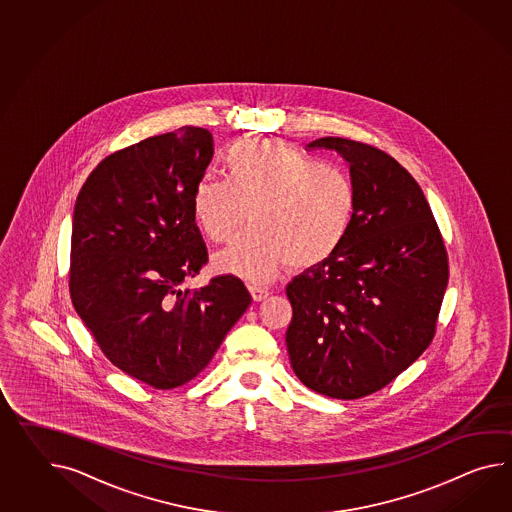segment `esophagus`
Instances as JSON below:
<instances>
[{
	"label": "esophagus",
	"instance_id": "esophagus-1",
	"mask_svg": "<svg viewBox=\"0 0 512 512\" xmlns=\"http://www.w3.org/2000/svg\"><path fill=\"white\" fill-rule=\"evenodd\" d=\"M251 298L255 301L266 300L270 296V290L268 288L261 287V285H250Z\"/></svg>",
	"mask_w": 512,
	"mask_h": 512
}]
</instances>
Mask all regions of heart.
<instances>
[{
  "label": "heart",
  "instance_id": "1",
  "mask_svg": "<svg viewBox=\"0 0 512 512\" xmlns=\"http://www.w3.org/2000/svg\"><path fill=\"white\" fill-rule=\"evenodd\" d=\"M227 179L205 175L192 192V214L214 244L253 229L214 257V266L266 281L288 262L311 268L346 242L357 212L351 175L281 140H242L225 155Z\"/></svg>",
  "mask_w": 512,
  "mask_h": 512
}]
</instances>
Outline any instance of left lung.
<instances>
[{
  "label": "left lung",
  "mask_w": 512,
  "mask_h": 512,
  "mask_svg": "<svg viewBox=\"0 0 512 512\" xmlns=\"http://www.w3.org/2000/svg\"><path fill=\"white\" fill-rule=\"evenodd\" d=\"M349 163L357 212L346 242L287 287L288 357L305 387L359 399L387 387L437 333L448 251L420 185L375 146L318 138Z\"/></svg>",
  "instance_id": "obj_1"
}]
</instances>
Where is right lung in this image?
<instances>
[{
	"label": "right lung",
	"mask_w": 512,
	"mask_h": 512,
	"mask_svg": "<svg viewBox=\"0 0 512 512\" xmlns=\"http://www.w3.org/2000/svg\"><path fill=\"white\" fill-rule=\"evenodd\" d=\"M212 135L185 125L105 157L75 201L68 288L103 355L157 390L203 372L250 307L237 275L181 290L209 251L192 192L211 164Z\"/></svg>",
	"instance_id": "1"
}]
</instances>
